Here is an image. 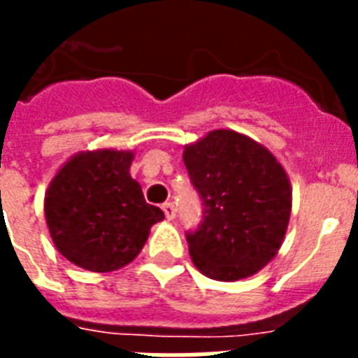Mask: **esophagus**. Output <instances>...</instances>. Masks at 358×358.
Listing matches in <instances>:
<instances>
[{
  "label": "esophagus",
  "mask_w": 358,
  "mask_h": 358,
  "mask_svg": "<svg viewBox=\"0 0 358 358\" xmlns=\"http://www.w3.org/2000/svg\"><path fill=\"white\" fill-rule=\"evenodd\" d=\"M163 213H165L166 220H174V216H176V206L172 205V203H165L163 205Z\"/></svg>",
  "instance_id": "1"
}]
</instances>
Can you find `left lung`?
I'll use <instances>...</instances> for the list:
<instances>
[{
    "label": "left lung",
    "instance_id": "obj_1",
    "mask_svg": "<svg viewBox=\"0 0 358 358\" xmlns=\"http://www.w3.org/2000/svg\"><path fill=\"white\" fill-rule=\"evenodd\" d=\"M184 165L205 210L187 233L195 267L214 280L258 273L279 252L292 210L287 171L266 145L216 129L184 148Z\"/></svg>",
    "mask_w": 358,
    "mask_h": 358
}]
</instances>
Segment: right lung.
I'll use <instances>...</instances> for the list:
<instances>
[{"label":"right lung","mask_w":358,"mask_h":358,"mask_svg":"<svg viewBox=\"0 0 358 358\" xmlns=\"http://www.w3.org/2000/svg\"><path fill=\"white\" fill-rule=\"evenodd\" d=\"M134 152L94 150L71 155L45 192V220L57 250L94 273L131 264L153 224L165 220L148 205L131 176Z\"/></svg>","instance_id":"obj_1"}]
</instances>
